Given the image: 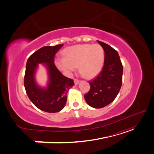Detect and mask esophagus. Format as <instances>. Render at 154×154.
Returning <instances> with one entry per match:
<instances>
[{
	"mask_svg": "<svg viewBox=\"0 0 154 154\" xmlns=\"http://www.w3.org/2000/svg\"><path fill=\"white\" fill-rule=\"evenodd\" d=\"M74 84H75L76 85H78L79 83H80V81H79L78 80H77V79H74Z\"/></svg>",
	"mask_w": 154,
	"mask_h": 154,
	"instance_id": "34e87169",
	"label": "esophagus"
}]
</instances>
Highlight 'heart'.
I'll use <instances>...</instances> for the list:
<instances>
[{
  "label": "heart",
  "mask_w": 154,
  "mask_h": 154,
  "mask_svg": "<svg viewBox=\"0 0 154 154\" xmlns=\"http://www.w3.org/2000/svg\"><path fill=\"white\" fill-rule=\"evenodd\" d=\"M63 58L57 60L58 67L71 74L78 67L79 72L87 79L95 77L103 69L105 51L100 44H83L71 46L63 51Z\"/></svg>",
  "instance_id": "obj_1"
}]
</instances>
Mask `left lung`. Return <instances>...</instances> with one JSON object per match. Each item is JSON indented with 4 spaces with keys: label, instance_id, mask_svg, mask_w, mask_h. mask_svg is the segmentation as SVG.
<instances>
[{
    "label": "left lung",
    "instance_id": "1",
    "mask_svg": "<svg viewBox=\"0 0 154 154\" xmlns=\"http://www.w3.org/2000/svg\"><path fill=\"white\" fill-rule=\"evenodd\" d=\"M105 51V62L101 72L91 82V89L84 95L87 103L100 109L112 102L122 84L123 66L118 53L102 42L97 40Z\"/></svg>",
    "mask_w": 154,
    "mask_h": 154
}]
</instances>
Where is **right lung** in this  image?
Returning <instances> with one entry per match:
<instances>
[{
  "mask_svg": "<svg viewBox=\"0 0 154 154\" xmlns=\"http://www.w3.org/2000/svg\"><path fill=\"white\" fill-rule=\"evenodd\" d=\"M63 45L44 46L37 50L27 61L24 87L29 100L37 108L49 113L62 110L67 100V92L74 85L72 79L63 76L54 64V56ZM38 64L47 69L48 81L46 87H41L35 78Z\"/></svg>",
  "mask_w": 154,
  "mask_h": 154,
  "instance_id": "obj_1",
  "label": "right lung"
}]
</instances>
